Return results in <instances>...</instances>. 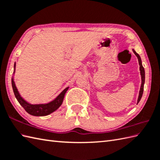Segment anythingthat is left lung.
<instances>
[{
  "instance_id": "obj_1",
  "label": "left lung",
  "mask_w": 160,
  "mask_h": 160,
  "mask_svg": "<svg viewBox=\"0 0 160 160\" xmlns=\"http://www.w3.org/2000/svg\"><path fill=\"white\" fill-rule=\"evenodd\" d=\"M132 52L135 53V55L138 57V62H139V65H140V75H141V78H142V84H141V87H140V93H139V96L138 98V102L137 104L139 103V102L140 101L142 94H143V91H144V84L145 82V71L143 66H142V60H141V58L139 56V54L136 53V52L134 49H132Z\"/></svg>"
}]
</instances>
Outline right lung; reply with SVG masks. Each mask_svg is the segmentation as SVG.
<instances>
[{"label":"right lung","mask_w":160,"mask_h":160,"mask_svg":"<svg viewBox=\"0 0 160 160\" xmlns=\"http://www.w3.org/2000/svg\"><path fill=\"white\" fill-rule=\"evenodd\" d=\"M13 67H14V71H13V74H14L16 70V62L14 63ZM12 85L15 97L20 104L24 108V109L28 112L29 114L34 115V116H45V115H49L53 113V112L56 111L61 106V104H62L64 95H65L67 91L69 89V87L65 88L55 99L49 102L48 103L32 104L24 100L21 96H20L16 87L14 81H13V77H12Z\"/></svg>","instance_id":"1"}]
</instances>
